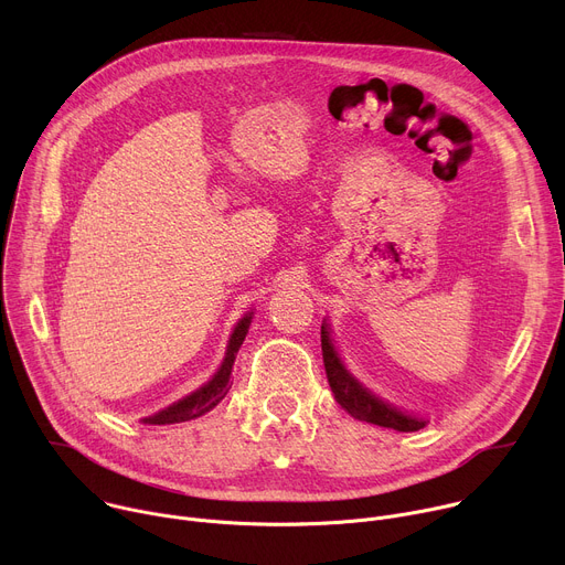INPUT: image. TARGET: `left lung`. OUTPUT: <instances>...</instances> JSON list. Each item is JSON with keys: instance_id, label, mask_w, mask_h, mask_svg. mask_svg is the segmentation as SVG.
I'll return each instance as SVG.
<instances>
[{"instance_id": "1", "label": "left lung", "mask_w": 565, "mask_h": 565, "mask_svg": "<svg viewBox=\"0 0 565 565\" xmlns=\"http://www.w3.org/2000/svg\"><path fill=\"white\" fill-rule=\"evenodd\" d=\"M321 355H324V369H327L331 391L338 399V405L349 416H353L358 420H366L377 427H388L395 431H418L425 427V420L402 414L395 407L386 405V402H382L380 397H375L373 393H369L344 369V364L340 362V358L331 344L327 327H321Z\"/></svg>"}]
</instances>
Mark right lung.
Masks as SVG:
<instances>
[{
    "mask_svg": "<svg viewBox=\"0 0 565 565\" xmlns=\"http://www.w3.org/2000/svg\"><path fill=\"white\" fill-rule=\"evenodd\" d=\"M250 315H246L244 319L238 321L232 338H230V347H227V353H225V360L221 364V369L216 371V375L205 384L201 386L199 391H194L192 395H185L183 399L174 402L172 407L158 412L149 418H145L142 423L147 425H172V423H185V420H192V418H199L203 416L205 412L214 409L218 402L225 397V393L230 391L232 386V366H234V360H236V353L241 349V344H244L246 340V333H248V327H250Z\"/></svg>",
    "mask_w": 565,
    "mask_h": 565,
    "instance_id": "1",
    "label": "right lung"
}]
</instances>
